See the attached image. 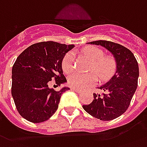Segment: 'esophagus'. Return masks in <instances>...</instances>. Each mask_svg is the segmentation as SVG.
<instances>
[{
  "label": "esophagus",
  "instance_id": "1",
  "mask_svg": "<svg viewBox=\"0 0 147 147\" xmlns=\"http://www.w3.org/2000/svg\"><path fill=\"white\" fill-rule=\"evenodd\" d=\"M71 90H73V91H75V92H78V93H80V92H81L80 90L78 89V88H71Z\"/></svg>",
  "mask_w": 147,
  "mask_h": 147
}]
</instances>
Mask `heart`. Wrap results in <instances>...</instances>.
Wrapping results in <instances>:
<instances>
[{
    "instance_id": "1",
    "label": "heart",
    "mask_w": 147,
    "mask_h": 147,
    "mask_svg": "<svg viewBox=\"0 0 147 147\" xmlns=\"http://www.w3.org/2000/svg\"><path fill=\"white\" fill-rule=\"evenodd\" d=\"M83 54L88 58L92 63L89 70L97 74L102 81L109 80L113 75L117 68L115 59L110 55H104L102 50L95 46H88L82 50ZM63 72L68 74L74 69V54L68 52L63 56L61 63ZM97 81V77L94 73L88 74H82L80 73H73L68 77L69 86L83 89L95 84Z\"/></svg>"
}]
</instances>
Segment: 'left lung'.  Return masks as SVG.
I'll use <instances>...</instances> for the list:
<instances>
[{
  "instance_id": "8db88e82",
  "label": "left lung",
  "mask_w": 147,
  "mask_h": 147,
  "mask_svg": "<svg viewBox=\"0 0 147 147\" xmlns=\"http://www.w3.org/2000/svg\"><path fill=\"white\" fill-rule=\"evenodd\" d=\"M92 45L104 47L116 59L117 70L107 84L98 88L102 94L93 93L94 99L84 110L101 121H111L127 110L138 86L139 66L133 53L121 45L108 40H96Z\"/></svg>"
}]
</instances>
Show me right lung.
Returning <instances> with one entry per match:
<instances>
[{
  "mask_svg": "<svg viewBox=\"0 0 147 147\" xmlns=\"http://www.w3.org/2000/svg\"><path fill=\"white\" fill-rule=\"evenodd\" d=\"M73 48L74 45L43 41L32 45L18 56L12 66L11 96L23 118L40 123L55 113L62 94L69 88L55 91L49 84L54 80L59 86L66 81L61 63Z\"/></svg>",
  "mask_w": 147,
  "mask_h": 147,
  "instance_id": "obj_1",
  "label": "right lung"
}]
</instances>
